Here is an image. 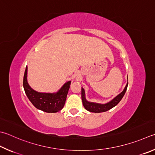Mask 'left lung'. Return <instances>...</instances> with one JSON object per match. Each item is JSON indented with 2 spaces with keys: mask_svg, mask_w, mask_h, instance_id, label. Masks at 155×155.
Segmentation results:
<instances>
[{
  "mask_svg": "<svg viewBox=\"0 0 155 155\" xmlns=\"http://www.w3.org/2000/svg\"><path fill=\"white\" fill-rule=\"evenodd\" d=\"M127 85L128 84H127V85L125 86L123 92H121L119 95L117 96L115 98H113L111 101L109 102V103H108L107 104H104L87 102L86 100L85 92H84V90L83 87H81V99H82V103H83L84 107H85V109L88 110V111L93 112V113H101V112L107 111V110H110V109H112L113 107L116 106V105L121 101L122 98L124 97L125 92H126Z\"/></svg>",
  "mask_w": 155,
  "mask_h": 155,
  "instance_id": "1",
  "label": "left lung"
}]
</instances>
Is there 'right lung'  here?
<instances>
[{
  "instance_id": "obj_1",
  "label": "right lung",
  "mask_w": 155,
  "mask_h": 155,
  "mask_svg": "<svg viewBox=\"0 0 155 155\" xmlns=\"http://www.w3.org/2000/svg\"><path fill=\"white\" fill-rule=\"evenodd\" d=\"M28 68L26 67L23 85L26 95L34 106L46 113H56L63 109L65 103L71 81L65 83L57 93H42L35 91L27 81Z\"/></svg>"
}]
</instances>
